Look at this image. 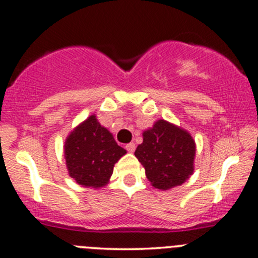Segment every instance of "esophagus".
I'll list each match as a JSON object with an SVG mask.
<instances>
[{
  "instance_id": "esophagus-1",
  "label": "esophagus",
  "mask_w": 258,
  "mask_h": 258,
  "mask_svg": "<svg viewBox=\"0 0 258 258\" xmlns=\"http://www.w3.org/2000/svg\"><path fill=\"white\" fill-rule=\"evenodd\" d=\"M126 149H127V151H128L130 153H134L135 149H136V144H135L134 142L126 144Z\"/></svg>"
}]
</instances>
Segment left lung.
<instances>
[{
  "label": "left lung",
  "mask_w": 258,
  "mask_h": 258,
  "mask_svg": "<svg viewBox=\"0 0 258 258\" xmlns=\"http://www.w3.org/2000/svg\"><path fill=\"white\" fill-rule=\"evenodd\" d=\"M195 154L191 135L165 120H158L143 132V143L135 152L147 179L159 189L182 185L194 174Z\"/></svg>",
  "instance_id": "obj_1"
}]
</instances>
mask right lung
Masks as SVG:
<instances>
[{"label": "right lung", "mask_w": 258, "mask_h": 258, "mask_svg": "<svg viewBox=\"0 0 258 258\" xmlns=\"http://www.w3.org/2000/svg\"><path fill=\"white\" fill-rule=\"evenodd\" d=\"M63 147L70 176L86 187L105 186L115 163L126 154L112 135L98 122L95 115L78 124L66 138Z\"/></svg>", "instance_id": "add662e5"}]
</instances>
